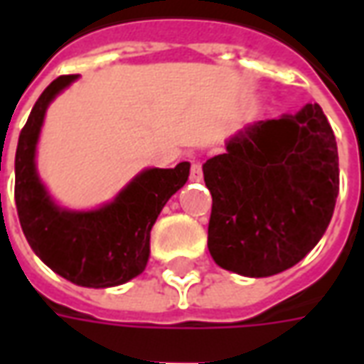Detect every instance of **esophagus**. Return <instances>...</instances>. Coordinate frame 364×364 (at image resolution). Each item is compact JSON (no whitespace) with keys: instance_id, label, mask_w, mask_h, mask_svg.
I'll use <instances>...</instances> for the list:
<instances>
[{"instance_id":"34e87169","label":"esophagus","mask_w":364,"mask_h":364,"mask_svg":"<svg viewBox=\"0 0 364 364\" xmlns=\"http://www.w3.org/2000/svg\"><path fill=\"white\" fill-rule=\"evenodd\" d=\"M203 179V161L198 158H193L191 161V181H200Z\"/></svg>"}]
</instances>
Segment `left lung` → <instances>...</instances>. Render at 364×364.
Masks as SVG:
<instances>
[{"mask_svg": "<svg viewBox=\"0 0 364 364\" xmlns=\"http://www.w3.org/2000/svg\"><path fill=\"white\" fill-rule=\"evenodd\" d=\"M203 171L208 252L245 277L296 265L323 236L339 193L336 136L318 103L244 128Z\"/></svg>", "mask_w": 364, "mask_h": 364, "instance_id": "8db88e82", "label": "left lung"}]
</instances>
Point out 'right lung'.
Returning <instances> with one entry per match:
<instances>
[{
  "label": "right lung",
  "instance_id": "add662e5",
  "mask_svg": "<svg viewBox=\"0 0 364 364\" xmlns=\"http://www.w3.org/2000/svg\"><path fill=\"white\" fill-rule=\"evenodd\" d=\"M77 75H60L43 91L23 127L15 154V205L33 252L48 267L80 287L105 289L146 269L150 232L169 197L189 179V161L173 169H146L112 200L91 213L52 205L35 171V146L44 111Z\"/></svg>",
  "mask_w": 364,
  "mask_h": 364
}]
</instances>
